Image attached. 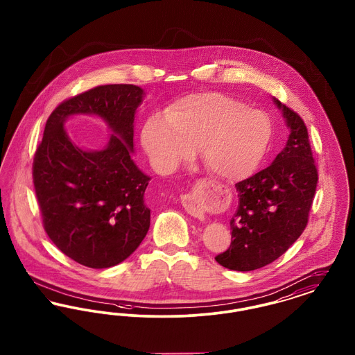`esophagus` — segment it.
<instances>
[{
	"label": "esophagus",
	"mask_w": 355,
	"mask_h": 355,
	"mask_svg": "<svg viewBox=\"0 0 355 355\" xmlns=\"http://www.w3.org/2000/svg\"><path fill=\"white\" fill-rule=\"evenodd\" d=\"M181 203H182L187 214H190L191 217H194L197 220H205V214H203L202 209L198 203L197 196L194 193H189V194L182 196Z\"/></svg>",
	"instance_id": "34e87169"
}]
</instances>
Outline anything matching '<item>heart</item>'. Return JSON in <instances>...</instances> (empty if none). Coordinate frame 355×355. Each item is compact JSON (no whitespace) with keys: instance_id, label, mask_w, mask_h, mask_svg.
<instances>
[{"instance_id":"obj_1","label":"heart","mask_w":355,"mask_h":355,"mask_svg":"<svg viewBox=\"0 0 355 355\" xmlns=\"http://www.w3.org/2000/svg\"><path fill=\"white\" fill-rule=\"evenodd\" d=\"M268 116L229 96L193 93L173 102L165 117L153 114L141 129V145L153 169L170 174L200 149L203 165L222 180L253 174L269 141Z\"/></svg>"}]
</instances>
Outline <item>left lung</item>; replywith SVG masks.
Returning a JSON list of instances; mask_svg holds the SVG:
<instances>
[{
	"mask_svg": "<svg viewBox=\"0 0 355 355\" xmlns=\"http://www.w3.org/2000/svg\"><path fill=\"white\" fill-rule=\"evenodd\" d=\"M272 102L290 135L270 166L236 184L232 243L216 257L230 270H255L285 253L302 234L314 198L318 173L304 121L277 98Z\"/></svg>",
	"mask_w": 355,
	"mask_h": 355,
	"instance_id": "1",
	"label": "left lung"
}]
</instances>
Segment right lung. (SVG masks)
I'll return each instance as SVG.
<instances>
[{
	"instance_id": "1",
	"label": "right lung",
	"mask_w": 355,
	"mask_h": 355,
	"mask_svg": "<svg viewBox=\"0 0 355 355\" xmlns=\"http://www.w3.org/2000/svg\"><path fill=\"white\" fill-rule=\"evenodd\" d=\"M145 92L135 85H103L58 105L46 121L33 162L35 196L45 232L73 261L106 269L135 252L150 226L138 169L135 119ZM96 115L112 132L102 149L84 150L68 137L73 115Z\"/></svg>"
}]
</instances>
